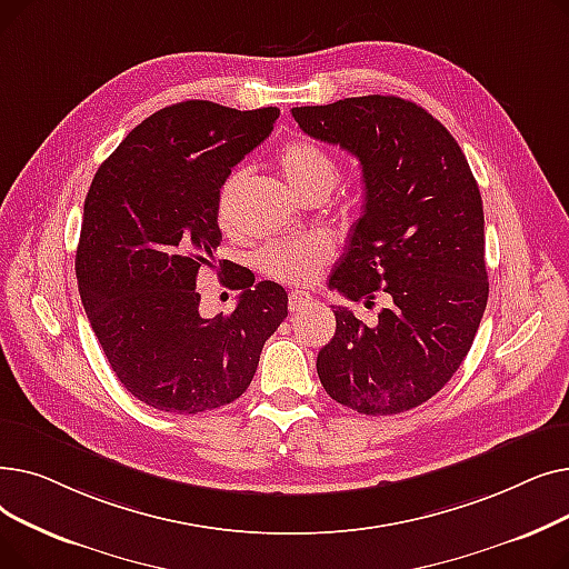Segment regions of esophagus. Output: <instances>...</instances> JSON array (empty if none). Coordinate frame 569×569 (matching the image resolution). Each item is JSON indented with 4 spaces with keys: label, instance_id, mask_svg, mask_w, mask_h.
Masks as SVG:
<instances>
[{
    "label": "esophagus",
    "instance_id": "esophagus-1",
    "mask_svg": "<svg viewBox=\"0 0 569 569\" xmlns=\"http://www.w3.org/2000/svg\"><path fill=\"white\" fill-rule=\"evenodd\" d=\"M311 297L309 295H305V292H290V297H288V309H290V313H302L305 309H309L311 307Z\"/></svg>",
    "mask_w": 569,
    "mask_h": 569
}]
</instances>
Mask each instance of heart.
Instances as JSON below:
<instances>
[{
    "label": "heart",
    "mask_w": 569,
    "mask_h": 569,
    "mask_svg": "<svg viewBox=\"0 0 569 569\" xmlns=\"http://www.w3.org/2000/svg\"><path fill=\"white\" fill-rule=\"evenodd\" d=\"M279 168L286 177L290 189L305 198L313 191L330 193L339 179V166L327 152L325 147L311 140H290L281 147L279 152ZM247 170H232L226 182L219 189L217 200V214L223 226H230L234 219V207L239 191L244 187ZM332 247L327 239L309 234V237H295L281 239V242L267 244L258 256L256 262L267 277H272L283 283L292 286H309L318 279L320 269L330 262Z\"/></svg>",
    "instance_id": "obj_1"
}]
</instances>
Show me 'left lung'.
<instances>
[{
  "label": "left lung",
  "mask_w": 569,
  "mask_h": 569,
  "mask_svg": "<svg viewBox=\"0 0 569 569\" xmlns=\"http://www.w3.org/2000/svg\"><path fill=\"white\" fill-rule=\"evenodd\" d=\"M300 129L360 159L365 212L330 286L392 307L373 327L335 307L337 332L318 352V378L341 406L397 415L455 376L487 309L485 212L470 166L425 108L399 97H355L292 108Z\"/></svg>",
  "instance_id": "8db88e82"
}]
</instances>
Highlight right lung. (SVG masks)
<instances>
[{"label": "right lung", "mask_w": 569, "mask_h": 569, "mask_svg": "<svg viewBox=\"0 0 569 569\" xmlns=\"http://www.w3.org/2000/svg\"><path fill=\"white\" fill-rule=\"evenodd\" d=\"M279 108L212 101L168 106L138 124L97 170L84 198L76 277L108 362L138 401L174 415L247 392L288 295L217 260V200L230 168L274 129ZM240 290L228 317L202 319L200 268Z\"/></svg>", "instance_id": "obj_1"}]
</instances>
